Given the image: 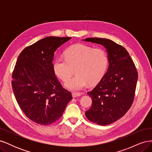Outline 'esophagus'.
Returning a JSON list of instances; mask_svg holds the SVG:
<instances>
[{"instance_id": "34e87169", "label": "esophagus", "mask_w": 152, "mask_h": 152, "mask_svg": "<svg viewBox=\"0 0 152 152\" xmlns=\"http://www.w3.org/2000/svg\"><path fill=\"white\" fill-rule=\"evenodd\" d=\"M82 94L79 93H72V97L74 98H77V97H79V96H81Z\"/></svg>"}]
</instances>
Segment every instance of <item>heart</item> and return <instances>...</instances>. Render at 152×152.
Here are the masks:
<instances>
[{
  "mask_svg": "<svg viewBox=\"0 0 152 152\" xmlns=\"http://www.w3.org/2000/svg\"><path fill=\"white\" fill-rule=\"evenodd\" d=\"M65 57L55 59L53 70L59 79L66 81L75 69L76 75L65 84L66 88L72 91L83 89L87 83L97 82L108 65L107 54L103 49L93 48L83 44H75L68 48Z\"/></svg>",
  "mask_w": 152,
  "mask_h": 152,
  "instance_id": "b5f03b06",
  "label": "heart"
}]
</instances>
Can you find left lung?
Instances as JSON below:
<instances>
[{
    "instance_id": "obj_1",
    "label": "left lung",
    "mask_w": 152,
    "mask_h": 152,
    "mask_svg": "<svg viewBox=\"0 0 152 152\" xmlns=\"http://www.w3.org/2000/svg\"><path fill=\"white\" fill-rule=\"evenodd\" d=\"M86 42L102 45L107 49L109 66L94 88L87 93L92 99L86 117L101 126L108 125L125 115L133 103L137 72L127 50L113 41L102 38H86Z\"/></svg>"
}]
</instances>
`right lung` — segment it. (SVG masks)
Segmentation results:
<instances>
[{
	"instance_id": "add662e5",
	"label": "right lung",
	"mask_w": 152,
	"mask_h": 152,
	"mask_svg": "<svg viewBox=\"0 0 152 152\" xmlns=\"http://www.w3.org/2000/svg\"><path fill=\"white\" fill-rule=\"evenodd\" d=\"M71 39L48 37L25 48L18 58L12 75L14 94L26 116L40 125L58 120L72 99L53 64L56 50Z\"/></svg>"
}]
</instances>
